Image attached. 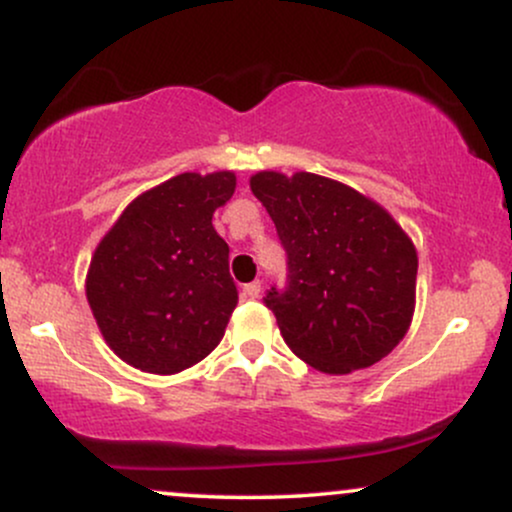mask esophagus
<instances>
[{
  "mask_svg": "<svg viewBox=\"0 0 512 512\" xmlns=\"http://www.w3.org/2000/svg\"><path fill=\"white\" fill-rule=\"evenodd\" d=\"M262 284L260 281H250V284L243 286V298H260Z\"/></svg>",
  "mask_w": 512,
  "mask_h": 512,
  "instance_id": "1",
  "label": "esophagus"
}]
</instances>
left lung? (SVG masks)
Returning a JSON list of instances; mask_svg holds the SVG:
<instances>
[{"mask_svg": "<svg viewBox=\"0 0 512 512\" xmlns=\"http://www.w3.org/2000/svg\"><path fill=\"white\" fill-rule=\"evenodd\" d=\"M250 190L289 255V286L264 303L293 354L327 375L390 354L414 317L419 269L414 243L390 211L305 170H260Z\"/></svg>", "mask_w": 512, "mask_h": 512, "instance_id": "obj_1", "label": "left lung"}]
</instances>
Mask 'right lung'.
Instances as JSON below:
<instances>
[{
    "label": "right lung",
    "mask_w": 512,
    "mask_h": 512,
    "mask_svg": "<svg viewBox=\"0 0 512 512\" xmlns=\"http://www.w3.org/2000/svg\"><path fill=\"white\" fill-rule=\"evenodd\" d=\"M233 192V170L175 175L134 197L93 250L86 301L132 368L175 375L219 346L238 291L211 219Z\"/></svg>",
    "instance_id": "1"
}]
</instances>
